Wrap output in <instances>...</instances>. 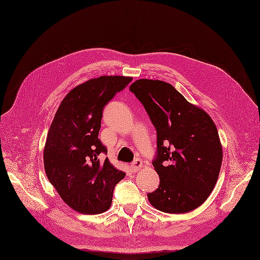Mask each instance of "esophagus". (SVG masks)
I'll return each mask as SVG.
<instances>
[{"instance_id": "esophagus-1", "label": "esophagus", "mask_w": 260, "mask_h": 260, "mask_svg": "<svg viewBox=\"0 0 260 260\" xmlns=\"http://www.w3.org/2000/svg\"><path fill=\"white\" fill-rule=\"evenodd\" d=\"M141 167H142V161H141V159H139V158L134 159V161L132 162V168H133V170H134V171H138Z\"/></svg>"}]
</instances>
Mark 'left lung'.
<instances>
[{
	"mask_svg": "<svg viewBox=\"0 0 260 260\" xmlns=\"http://www.w3.org/2000/svg\"><path fill=\"white\" fill-rule=\"evenodd\" d=\"M129 90L157 133L152 164L159 185L148 193L150 204L175 214L198 208L213 190L222 166L223 151L214 122L167 82L140 79Z\"/></svg>",
	"mask_w": 260,
	"mask_h": 260,
	"instance_id": "left-lung-1",
	"label": "left lung"
}]
</instances>
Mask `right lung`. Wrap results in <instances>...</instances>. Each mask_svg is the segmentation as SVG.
I'll return each instance as SVG.
<instances>
[{
  "label": "right lung",
  "mask_w": 260,
  "mask_h": 260,
  "mask_svg": "<svg viewBox=\"0 0 260 260\" xmlns=\"http://www.w3.org/2000/svg\"><path fill=\"white\" fill-rule=\"evenodd\" d=\"M131 77L102 76L74 88L62 101L48 132L44 165L64 203L83 214L111 206L114 186L125 174L110 164L99 139L103 110Z\"/></svg>",
  "instance_id": "right-lung-1"
}]
</instances>
